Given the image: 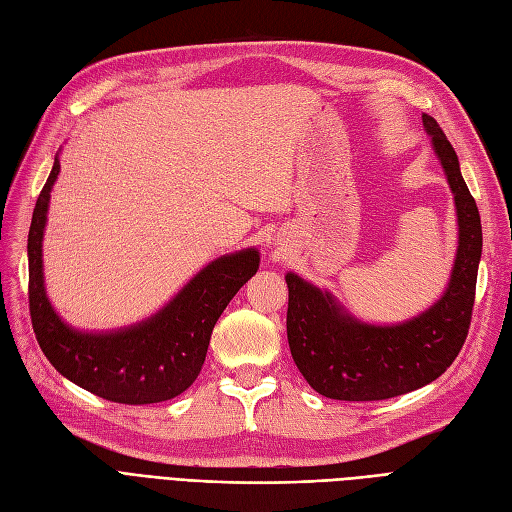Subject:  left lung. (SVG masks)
I'll return each instance as SVG.
<instances>
[{
	"label": "left lung",
	"mask_w": 512,
	"mask_h": 512,
	"mask_svg": "<svg viewBox=\"0 0 512 512\" xmlns=\"http://www.w3.org/2000/svg\"><path fill=\"white\" fill-rule=\"evenodd\" d=\"M421 120L445 169L460 226L449 286L413 320L375 326L356 320L330 292L288 273L292 358L307 383L326 398L366 402L413 392L443 375L466 341L483 250L481 216L443 129L428 114Z\"/></svg>",
	"instance_id": "left-lung-1"
}]
</instances>
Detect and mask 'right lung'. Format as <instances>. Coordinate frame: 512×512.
Instances as JSON below:
<instances>
[{
  "mask_svg": "<svg viewBox=\"0 0 512 512\" xmlns=\"http://www.w3.org/2000/svg\"><path fill=\"white\" fill-rule=\"evenodd\" d=\"M59 156L35 201L29 254V311L35 339L63 377L82 390L120 404H152L186 392L201 373L218 317L256 275V248L220 256L192 277L148 320L112 332H80L52 309L42 273V239Z\"/></svg>",
  "mask_w": 512,
  "mask_h": 512,
  "instance_id": "right-lung-1",
  "label": "right lung"
}]
</instances>
